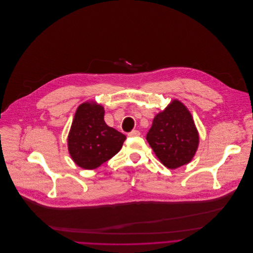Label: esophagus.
I'll return each mask as SVG.
<instances>
[{
	"label": "esophagus",
	"mask_w": 253,
	"mask_h": 253,
	"mask_svg": "<svg viewBox=\"0 0 253 253\" xmlns=\"http://www.w3.org/2000/svg\"><path fill=\"white\" fill-rule=\"evenodd\" d=\"M138 135H140V132L138 130H131L130 132H128L129 137H134V136H138Z\"/></svg>",
	"instance_id": "34e87169"
}]
</instances>
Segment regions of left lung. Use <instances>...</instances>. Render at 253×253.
Returning a JSON list of instances; mask_svg holds the SVG:
<instances>
[{"instance_id": "left-lung-1", "label": "left lung", "mask_w": 253, "mask_h": 253, "mask_svg": "<svg viewBox=\"0 0 253 253\" xmlns=\"http://www.w3.org/2000/svg\"><path fill=\"white\" fill-rule=\"evenodd\" d=\"M146 140L160 161L174 169L192 160L199 138L190 113L178 100H173L156 116Z\"/></svg>"}]
</instances>
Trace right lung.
<instances>
[{"label": "right lung", "instance_id": "1", "mask_svg": "<svg viewBox=\"0 0 253 253\" xmlns=\"http://www.w3.org/2000/svg\"><path fill=\"white\" fill-rule=\"evenodd\" d=\"M102 106L84 103L75 115L68 138L74 162L85 169H93L111 160L121 150L126 136L110 127L104 121Z\"/></svg>", "mask_w": 253, "mask_h": 253}]
</instances>
